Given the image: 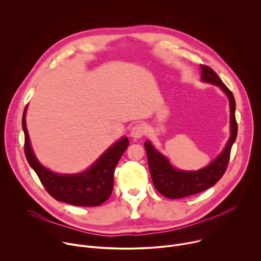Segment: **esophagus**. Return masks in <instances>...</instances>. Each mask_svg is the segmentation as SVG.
<instances>
[{
	"label": "esophagus",
	"instance_id": "esophagus-1",
	"mask_svg": "<svg viewBox=\"0 0 261 261\" xmlns=\"http://www.w3.org/2000/svg\"><path fill=\"white\" fill-rule=\"evenodd\" d=\"M145 133H146V126L143 124H137L131 130V136L135 139L141 138Z\"/></svg>",
	"mask_w": 261,
	"mask_h": 261
}]
</instances>
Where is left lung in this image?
Wrapping results in <instances>:
<instances>
[{"label": "left lung", "instance_id": "obj_1", "mask_svg": "<svg viewBox=\"0 0 261 261\" xmlns=\"http://www.w3.org/2000/svg\"><path fill=\"white\" fill-rule=\"evenodd\" d=\"M200 68L202 82L220 87L228 97L230 105V137L222 153L206 167L196 171H184L174 168L166 157L155 150L150 141L144 142L148 168L155 188L163 196L170 199L194 195L214 186L226 171L231 147L238 135L236 100L231 91L223 84L212 68L205 65H200Z\"/></svg>", "mask_w": 261, "mask_h": 261}]
</instances>
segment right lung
Masks as SVG:
<instances>
[{
  "instance_id": "right-lung-1",
  "label": "right lung",
  "mask_w": 261,
  "mask_h": 261,
  "mask_svg": "<svg viewBox=\"0 0 261 261\" xmlns=\"http://www.w3.org/2000/svg\"><path fill=\"white\" fill-rule=\"evenodd\" d=\"M27 107L22 115L24 154L45 190L58 201L76 206H97L105 202L113 192L114 172L129 145L128 138L123 137L107 148L88 170L77 174H59L42 166L34 155L25 125Z\"/></svg>"
}]
</instances>
